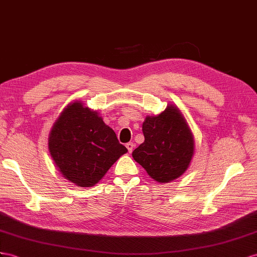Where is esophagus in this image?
Listing matches in <instances>:
<instances>
[{"mask_svg": "<svg viewBox=\"0 0 257 257\" xmlns=\"http://www.w3.org/2000/svg\"><path fill=\"white\" fill-rule=\"evenodd\" d=\"M126 148L128 149V152L131 153V152H133V151H134V149H135V143H134V142L127 143V144H126Z\"/></svg>", "mask_w": 257, "mask_h": 257, "instance_id": "34e87169", "label": "esophagus"}]
</instances>
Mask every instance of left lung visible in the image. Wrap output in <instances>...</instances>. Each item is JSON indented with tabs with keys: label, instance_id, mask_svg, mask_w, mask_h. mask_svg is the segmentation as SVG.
<instances>
[{
	"label": "left lung",
	"instance_id": "left-lung-1",
	"mask_svg": "<svg viewBox=\"0 0 257 257\" xmlns=\"http://www.w3.org/2000/svg\"><path fill=\"white\" fill-rule=\"evenodd\" d=\"M144 142L134 152V160L160 183L173 181L186 173L194 154V136L185 116L174 104L142 124Z\"/></svg>",
	"mask_w": 257,
	"mask_h": 257
}]
</instances>
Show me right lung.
Masks as SVG:
<instances>
[{
  "label": "right lung",
  "mask_w": 257,
  "mask_h": 257,
  "mask_svg": "<svg viewBox=\"0 0 257 257\" xmlns=\"http://www.w3.org/2000/svg\"><path fill=\"white\" fill-rule=\"evenodd\" d=\"M49 152L65 179L93 187L128 152L97 111L75 101L66 106L49 135Z\"/></svg>",
  "instance_id": "add662e5"
}]
</instances>
